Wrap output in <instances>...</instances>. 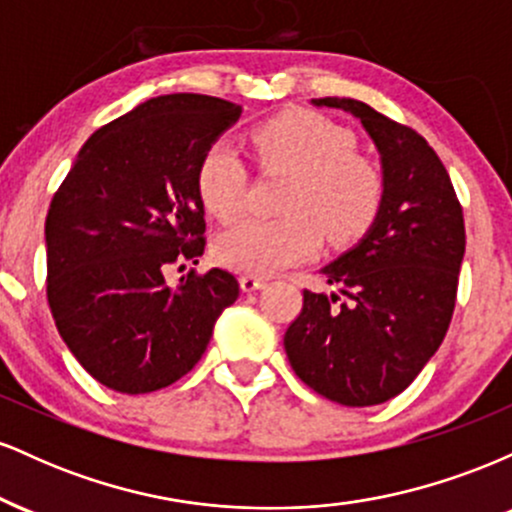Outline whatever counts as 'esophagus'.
I'll use <instances>...</instances> for the list:
<instances>
[{"label": "esophagus", "instance_id": "1", "mask_svg": "<svg viewBox=\"0 0 512 512\" xmlns=\"http://www.w3.org/2000/svg\"><path fill=\"white\" fill-rule=\"evenodd\" d=\"M264 284H267V281H264L262 276H255V274H243V276H240V289H243L245 293L260 291V289H264Z\"/></svg>", "mask_w": 512, "mask_h": 512}]
</instances>
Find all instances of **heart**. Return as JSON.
I'll list each match as a JSON object with an SVG mask.
<instances>
[{"label":"heart","mask_w":512,"mask_h":512,"mask_svg":"<svg viewBox=\"0 0 512 512\" xmlns=\"http://www.w3.org/2000/svg\"><path fill=\"white\" fill-rule=\"evenodd\" d=\"M257 166L289 175L281 219H240L214 240L216 262L269 276L310 260L322 228L334 243H354L378 221L385 173L354 149V134L310 110H289L250 132ZM195 190L211 219L231 221L243 209L248 168L231 144L216 139L199 156Z\"/></svg>","instance_id":"heart-1"}]
</instances>
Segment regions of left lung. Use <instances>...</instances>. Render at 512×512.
I'll return each mask as SVG.
<instances>
[{
    "mask_svg": "<svg viewBox=\"0 0 512 512\" xmlns=\"http://www.w3.org/2000/svg\"><path fill=\"white\" fill-rule=\"evenodd\" d=\"M366 127L385 170V204L354 250L327 264L342 295L303 289L284 334L293 373L344 407H373L414 383L443 344L457 301L464 216L448 170L416 129L354 98H320Z\"/></svg>",
    "mask_w": 512,
    "mask_h": 512,
    "instance_id": "obj_1",
    "label": "left lung"
}]
</instances>
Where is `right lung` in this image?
I'll return each mask as SVG.
<instances>
[{
	"mask_svg": "<svg viewBox=\"0 0 512 512\" xmlns=\"http://www.w3.org/2000/svg\"><path fill=\"white\" fill-rule=\"evenodd\" d=\"M240 105L199 93L151 98L93 132L45 221L48 303L64 344L98 383L146 395L190 373L216 317L236 303L231 272L190 269L207 245L199 156Z\"/></svg>",
	"mask_w": 512,
	"mask_h": 512,
	"instance_id": "add662e5",
	"label": "right lung"
}]
</instances>
